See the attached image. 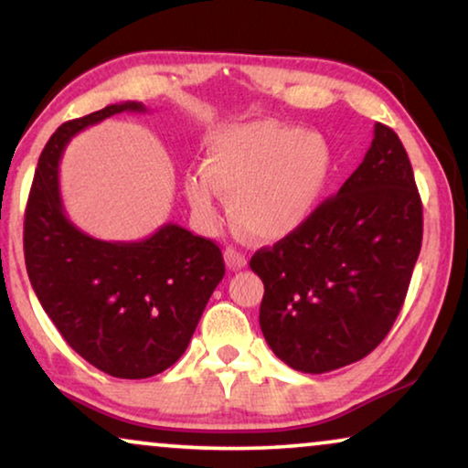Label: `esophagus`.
Segmentation results:
<instances>
[{"instance_id":"34e87169","label":"esophagus","mask_w":468,"mask_h":468,"mask_svg":"<svg viewBox=\"0 0 468 468\" xmlns=\"http://www.w3.org/2000/svg\"><path fill=\"white\" fill-rule=\"evenodd\" d=\"M223 258H226V264L229 271H242V268L247 266V258L240 251H236L234 247H228L226 253H223Z\"/></svg>"}]
</instances>
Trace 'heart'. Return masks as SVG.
Returning <instances> with one entry per match:
<instances>
[{
  "label": "heart",
  "instance_id": "b5f03b06",
  "mask_svg": "<svg viewBox=\"0 0 468 468\" xmlns=\"http://www.w3.org/2000/svg\"><path fill=\"white\" fill-rule=\"evenodd\" d=\"M332 175V151L322 133L255 121L210 143L202 170L185 178L197 221H221V196L232 200V221L253 240H281L315 213Z\"/></svg>",
  "mask_w": 468,
  "mask_h": 468
}]
</instances>
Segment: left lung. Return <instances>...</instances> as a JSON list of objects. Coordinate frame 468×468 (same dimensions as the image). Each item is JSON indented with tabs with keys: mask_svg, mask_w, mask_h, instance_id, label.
<instances>
[{
	"mask_svg": "<svg viewBox=\"0 0 468 468\" xmlns=\"http://www.w3.org/2000/svg\"><path fill=\"white\" fill-rule=\"evenodd\" d=\"M421 200L405 146L375 123L362 164L298 232L260 249V328L279 360L328 373L362 360L399 317L421 249Z\"/></svg>",
	"mask_w": 468,
	"mask_h": 468,
	"instance_id": "left-lung-1",
	"label": "left lung"
}]
</instances>
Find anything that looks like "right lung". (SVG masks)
I'll return each instance as SVG.
<instances>
[{"instance_id":"obj_1","label":"right lung","mask_w":468,"mask_h":468,"mask_svg":"<svg viewBox=\"0 0 468 468\" xmlns=\"http://www.w3.org/2000/svg\"><path fill=\"white\" fill-rule=\"evenodd\" d=\"M140 101L68 121L44 146L25 210V266L42 309L76 354L119 379H146L185 354L226 274L221 249L176 223L144 240L93 239L68 219L59 162L72 136Z\"/></svg>"}]
</instances>
